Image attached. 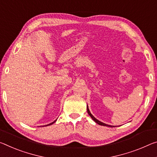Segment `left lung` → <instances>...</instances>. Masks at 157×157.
Listing matches in <instances>:
<instances>
[{
	"label": "left lung",
	"mask_w": 157,
	"mask_h": 157,
	"mask_svg": "<svg viewBox=\"0 0 157 157\" xmlns=\"http://www.w3.org/2000/svg\"><path fill=\"white\" fill-rule=\"evenodd\" d=\"M87 113H88V114H89V116L91 117V119H93V120L95 121L96 123H97L98 124H99V125H101V126H109V127H114V126H110V125H108V124H104V123H103V122H101V121H100L99 120H98V119H96L95 117H94L91 114V113H90V111H89V108H88V105H87Z\"/></svg>",
	"instance_id": "1"
}]
</instances>
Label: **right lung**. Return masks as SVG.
<instances>
[{
  "label": "right lung",
  "instance_id": "1",
  "mask_svg": "<svg viewBox=\"0 0 157 157\" xmlns=\"http://www.w3.org/2000/svg\"><path fill=\"white\" fill-rule=\"evenodd\" d=\"M56 121V120L55 121H53V122H52V123H50V124H47V125H45V126H49V125H52V124H53L54 122H55V121Z\"/></svg>",
  "mask_w": 157,
  "mask_h": 157
}]
</instances>
